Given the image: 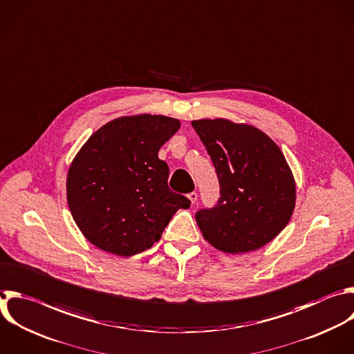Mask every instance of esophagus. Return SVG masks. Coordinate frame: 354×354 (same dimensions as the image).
<instances>
[{
    "label": "esophagus",
    "instance_id": "obj_1",
    "mask_svg": "<svg viewBox=\"0 0 354 354\" xmlns=\"http://www.w3.org/2000/svg\"><path fill=\"white\" fill-rule=\"evenodd\" d=\"M187 197H189V200L192 201V204H194V203L197 201V193H196V192H190V193L187 194Z\"/></svg>",
    "mask_w": 354,
    "mask_h": 354
}]
</instances>
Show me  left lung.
<instances>
[{"instance_id":"8db88e82","label":"left lung","mask_w":354,"mask_h":354,"mask_svg":"<svg viewBox=\"0 0 354 354\" xmlns=\"http://www.w3.org/2000/svg\"><path fill=\"white\" fill-rule=\"evenodd\" d=\"M219 182V198L196 212L204 239L238 254L270 243L288 225L296 201L292 171L260 129L226 120L193 121Z\"/></svg>"}]
</instances>
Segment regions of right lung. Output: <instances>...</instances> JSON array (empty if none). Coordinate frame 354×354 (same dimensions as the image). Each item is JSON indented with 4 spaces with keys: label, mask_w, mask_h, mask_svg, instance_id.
Segmentation results:
<instances>
[{
    "label": "right lung",
    "mask_w": 354,
    "mask_h": 354,
    "mask_svg": "<svg viewBox=\"0 0 354 354\" xmlns=\"http://www.w3.org/2000/svg\"><path fill=\"white\" fill-rule=\"evenodd\" d=\"M180 128L164 115L118 118L93 133L71 164V214L98 249L131 257L160 241L171 218L190 200L168 186L158 150Z\"/></svg>",
    "instance_id": "obj_1"
}]
</instances>
